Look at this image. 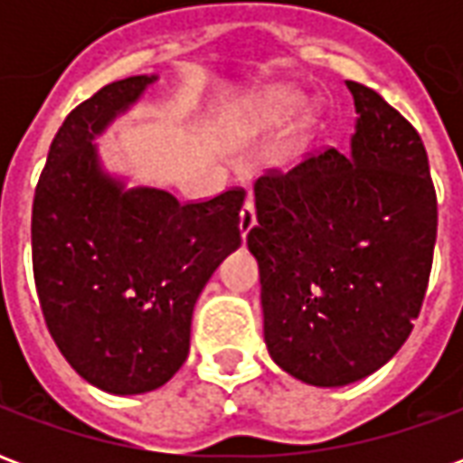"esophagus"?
I'll list each match as a JSON object with an SVG mask.
<instances>
[{"mask_svg":"<svg viewBox=\"0 0 463 463\" xmlns=\"http://www.w3.org/2000/svg\"><path fill=\"white\" fill-rule=\"evenodd\" d=\"M252 225H255V203H252V198H248V201L242 203V208H241V235L242 238L250 232Z\"/></svg>","mask_w":463,"mask_h":463,"instance_id":"1","label":"esophagus"}]
</instances>
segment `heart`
<instances>
[{"instance_id":"heart-1","label":"heart","mask_w":463,"mask_h":463,"mask_svg":"<svg viewBox=\"0 0 463 463\" xmlns=\"http://www.w3.org/2000/svg\"><path fill=\"white\" fill-rule=\"evenodd\" d=\"M292 106H295V96L290 94L278 91V94L262 96L260 101H255V106H250V111L245 114V126L248 128H262L268 123L280 121Z\"/></svg>"}]
</instances>
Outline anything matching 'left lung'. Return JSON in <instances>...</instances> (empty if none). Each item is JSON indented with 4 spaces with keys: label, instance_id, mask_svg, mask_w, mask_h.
Segmentation results:
<instances>
[{
    "label": "left lung",
    "instance_id": "8db88e82",
    "mask_svg": "<svg viewBox=\"0 0 463 463\" xmlns=\"http://www.w3.org/2000/svg\"><path fill=\"white\" fill-rule=\"evenodd\" d=\"M352 153L322 148L255 181L265 345L315 387L367 377L407 342L427 295L437 191L417 128L382 96L347 81Z\"/></svg>",
    "mask_w": 463,
    "mask_h": 463
}]
</instances>
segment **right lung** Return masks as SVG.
<instances>
[{"label":"right lung","instance_id":"add662e5","mask_svg":"<svg viewBox=\"0 0 463 463\" xmlns=\"http://www.w3.org/2000/svg\"><path fill=\"white\" fill-rule=\"evenodd\" d=\"M151 81L106 84L66 116L32 205V265L49 335L86 382L111 394L151 392L181 369L193 305L241 245L242 188L178 203L156 188L121 191L99 171L91 138Z\"/></svg>","mask_w":463,"mask_h":463}]
</instances>
